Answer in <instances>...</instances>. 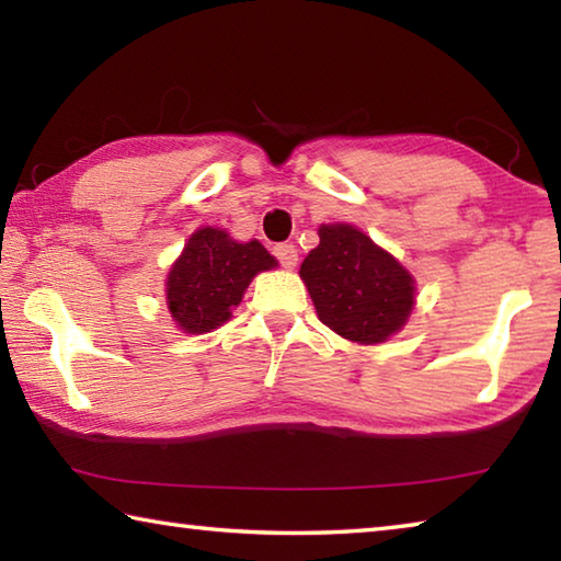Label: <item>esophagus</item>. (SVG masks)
I'll list each match as a JSON object with an SVG mask.
<instances>
[{
  "label": "esophagus",
  "mask_w": 561,
  "mask_h": 561,
  "mask_svg": "<svg viewBox=\"0 0 561 561\" xmlns=\"http://www.w3.org/2000/svg\"><path fill=\"white\" fill-rule=\"evenodd\" d=\"M272 254H274V257H277V260H279V264H282V267H284V270H291V267H294V264H297V257H299V254H297V247H294V244H289V242L274 244V250H272Z\"/></svg>",
  "instance_id": "esophagus-1"
}]
</instances>
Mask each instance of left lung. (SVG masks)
Segmentation results:
<instances>
[{
	"label": "left lung",
	"mask_w": 561,
	"mask_h": 561,
	"mask_svg": "<svg viewBox=\"0 0 561 561\" xmlns=\"http://www.w3.org/2000/svg\"><path fill=\"white\" fill-rule=\"evenodd\" d=\"M299 274L319 319L348 341L381 344L411 317L413 277L351 225H321Z\"/></svg>",
	"instance_id": "left-lung-1"
}]
</instances>
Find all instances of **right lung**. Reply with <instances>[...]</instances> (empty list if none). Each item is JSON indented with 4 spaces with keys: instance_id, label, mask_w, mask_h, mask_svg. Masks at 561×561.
<instances>
[{
    "instance_id": "add662e5",
    "label": "right lung",
    "mask_w": 561,
    "mask_h": 561,
    "mask_svg": "<svg viewBox=\"0 0 561 561\" xmlns=\"http://www.w3.org/2000/svg\"><path fill=\"white\" fill-rule=\"evenodd\" d=\"M274 264L257 240L234 242L220 227H203L190 237L168 274L170 314L187 334L217 329L242 301L254 274Z\"/></svg>"
}]
</instances>
